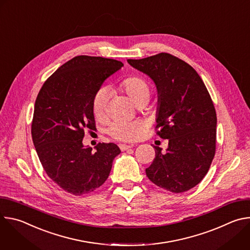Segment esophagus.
Returning a JSON list of instances; mask_svg holds the SVG:
<instances>
[{"mask_svg": "<svg viewBox=\"0 0 250 250\" xmlns=\"http://www.w3.org/2000/svg\"><path fill=\"white\" fill-rule=\"evenodd\" d=\"M119 146H120V148H121L122 151H125V150H127V149H129V148L132 147L131 146H127V145H120Z\"/></svg>", "mask_w": 250, "mask_h": 250, "instance_id": "esophagus-1", "label": "esophagus"}]
</instances>
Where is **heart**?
I'll use <instances>...</instances> for the list:
<instances>
[{"instance_id": "heart-1", "label": "heart", "mask_w": 250, "mask_h": 250, "mask_svg": "<svg viewBox=\"0 0 250 250\" xmlns=\"http://www.w3.org/2000/svg\"><path fill=\"white\" fill-rule=\"evenodd\" d=\"M122 87L137 105L146 104L151 96L150 85L142 77L134 76L127 78L122 83ZM109 98L110 89L108 87L103 86L97 90L93 99V112L97 118H102L105 114ZM144 123L139 120H116L109 125L106 131L117 140L132 141L139 136L144 130Z\"/></svg>"}]
</instances>
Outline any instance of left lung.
Returning <instances> with one entry per match:
<instances>
[{
    "label": "left lung",
    "instance_id": "1",
    "mask_svg": "<svg viewBox=\"0 0 250 250\" xmlns=\"http://www.w3.org/2000/svg\"><path fill=\"white\" fill-rule=\"evenodd\" d=\"M127 62L154 81L156 134L169 139L166 153L154 146L155 158L146 169L148 179L173 193L188 191L203 180L216 153L217 114L211 98L197 71L172 54Z\"/></svg>",
    "mask_w": 250,
    "mask_h": 250
}]
</instances>
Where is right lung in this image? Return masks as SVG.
Masks as SVG:
<instances>
[{"mask_svg":"<svg viewBox=\"0 0 250 250\" xmlns=\"http://www.w3.org/2000/svg\"><path fill=\"white\" fill-rule=\"evenodd\" d=\"M123 66L115 59L76 56L44 82L35 100L33 145L48 177L65 192L81 196L102 186L121 153L115 144H98L93 151L82 140L85 129H96L97 90Z\"/></svg>","mask_w":250,"mask_h":250,"instance_id":"right-lung-1","label":"right lung"}]
</instances>
